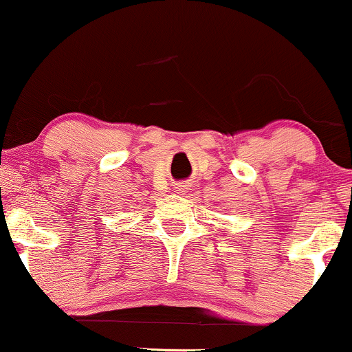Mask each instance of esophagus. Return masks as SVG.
Returning <instances> with one entry per match:
<instances>
[{"label":"esophagus","instance_id":"esophagus-1","mask_svg":"<svg viewBox=\"0 0 352 352\" xmlns=\"http://www.w3.org/2000/svg\"><path fill=\"white\" fill-rule=\"evenodd\" d=\"M188 192V184H179L175 185V193L177 195H185Z\"/></svg>","mask_w":352,"mask_h":352}]
</instances>
